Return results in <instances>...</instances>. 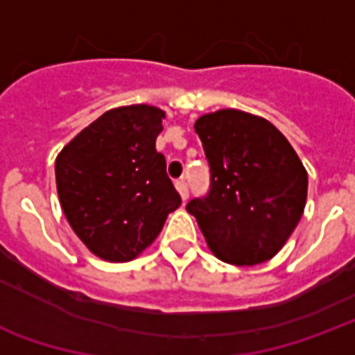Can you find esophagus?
Wrapping results in <instances>:
<instances>
[{
  "mask_svg": "<svg viewBox=\"0 0 355 355\" xmlns=\"http://www.w3.org/2000/svg\"><path fill=\"white\" fill-rule=\"evenodd\" d=\"M175 186H177L178 193H180V198H182V201L188 200V184H186L184 178H180V180H177L175 182Z\"/></svg>",
  "mask_w": 355,
  "mask_h": 355,
  "instance_id": "obj_1",
  "label": "esophagus"
}]
</instances>
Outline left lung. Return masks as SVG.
<instances>
[{
    "label": "left lung",
    "instance_id": "left-lung-1",
    "mask_svg": "<svg viewBox=\"0 0 355 355\" xmlns=\"http://www.w3.org/2000/svg\"><path fill=\"white\" fill-rule=\"evenodd\" d=\"M193 129L203 142L211 184L186 211L220 261L254 266L272 259L306 205L308 175L297 152L264 117L239 110L205 114Z\"/></svg>",
    "mask_w": 355,
    "mask_h": 355
}]
</instances>
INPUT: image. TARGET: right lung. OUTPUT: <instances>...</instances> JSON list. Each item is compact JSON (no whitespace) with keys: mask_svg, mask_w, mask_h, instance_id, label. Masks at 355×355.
Instances as JSON below:
<instances>
[{"mask_svg":"<svg viewBox=\"0 0 355 355\" xmlns=\"http://www.w3.org/2000/svg\"><path fill=\"white\" fill-rule=\"evenodd\" d=\"M165 112L148 104L108 110L55 163L58 200L78 238L104 261L142 253L182 203L155 150Z\"/></svg>","mask_w":355,"mask_h":355,"instance_id":"add662e5","label":"right lung"}]
</instances>
